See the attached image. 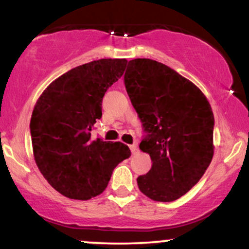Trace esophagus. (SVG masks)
I'll return each instance as SVG.
<instances>
[{"label":"esophagus","instance_id":"1","mask_svg":"<svg viewBox=\"0 0 249 249\" xmlns=\"http://www.w3.org/2000/svg\"><path fill=\"white\" fill-rule=\"evenodd\" d=\"M130 150H131V152H132V154H136L137 152H138V146H137L136 144L130 145Z\"/></svg>","mask_w":249,"mask_h":249}]
</instances>
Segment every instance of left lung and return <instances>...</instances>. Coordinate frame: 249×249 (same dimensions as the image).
Listing matches in <instances>:
<instances>
[{
    "label": "left lung",
    "instance_id": "1",
    "mask_svg": "<svg viewBox=\"0 0 249 249\" xmlns=\"http://www.w3.org/2000/svg\"><path fill=\"white\" fill-rule=\"evenodd\" d=\"M124 83L146 133L139 148L152 160L151 170L137 178L139 190L154 201H174L212 161V107L196 85L153 59L128 62Z\"/></svg>",
    "mask_w": 249,
    "mask_h": 249
}]
</instances>
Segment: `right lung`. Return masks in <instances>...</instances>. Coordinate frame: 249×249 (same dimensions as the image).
<instances>
[{
	"label": "right lung",
	"instance_id": "1",
	"mask_svg": "<svg viewBox=\"0 0 249 249\" xmlns=\"http://www.w3.org/2000/svg\"><path fill=\"white\" fill-rule=\"evenodd\" d=\"M125 58H103L73 68L43 91L30 121L35 161L48 182L70 199L89 200L107 186L131 156L121 142L93 139L105 92L121 78Z\"/></svg>",
	"mask_w": 249,
	"mask_h": 249
}]
</instances>
